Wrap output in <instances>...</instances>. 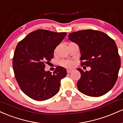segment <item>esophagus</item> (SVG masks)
Segmentation results:
<instances>
[{
  "instance_id": "obj_1",
  "label": "esophagus",
  "mask_w": 123,
  "mask_h": 123,
  "mask_svg": "<svg viewBox=\"0 0 123 123\" xmlns=\"http://www.w3.org/2000/svg\"><path fill=\"white\" fill-rule=\"evenodd\" d=\"M72 72V70H70V69H68L67 70V73H70Z\"/></svg>"
}]
</instances>
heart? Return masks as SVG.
I'll use <instances>...</instances> for the list:
<instances>
[{
  "label": "heart",
  "instance_id": "b5f03b06",
  "mask_svg": "<svg viewBox=\"0 0 123 123\" xmlns=\"http://www.w3.org/2000/svg\"><path fill=\"white\" fill-rule=\"evenodd\" d=\"M61 64L64 66V67L67 68H72L74 66V62L70 60H63L62 61Z\"/></svg>",
  "mask_w": 123,
  "mask_h": 123
}]
</instances>
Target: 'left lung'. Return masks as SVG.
Instances as JSON below:
<instances>
[{"label":"left lung","instance_id":"8db88e82","mask_svg":"<svg viewBox=\"0 0 123 123\" xmlns=\"http://www.w3.org/2000/svg\"><path fill=\"white\" fill-rule=\"evenodd\" d=\"M69 39L80 48L82 66L90 71L78 70L81 77L77 86L83 94L101 97L113 87L118 77L121 61L113 39L101 31L87 29L70 33Z\"/></svg>","mask_w":123,"mask_h":123}]
</instances>
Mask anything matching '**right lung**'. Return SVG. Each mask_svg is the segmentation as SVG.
Instances as JSON below:
<instances>
[{"label":"right lung","mask_w":123,"mask_h":123,"mask_svg":"<svg viewBox=\"0 0 123 123\" xmlns=\"http://www.w3.org/2000/svg\"><path fill=\"white\" fill-rule=\"evenodd\" d=\"M66 32L38 29L18 43L12 60L15 77L23 92L36 101H44L60 91L61 80L66 70L57 66L53 73L45 71V63L54 57V51Z\"/></svg>","instance_id":"add662e5"}]
</instances>
